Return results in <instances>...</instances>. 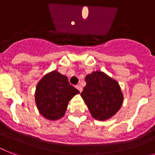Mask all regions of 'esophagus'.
<instances>
[{
    "label": "esophagus",
    "instance_id": "34e87169",
    "mask_svg": "<svg viewBox=\"0 0 155 155\" xmlns=\"http://www.w3.org/2000/svg\"><path fill=\"white\" fill-rule=\"evenodd\" d=\"M75 87H76V88H77V89L79 90V91H80V92H82L83 88H82V87H81V86H80V85H76V86H75Z\"/></svg>",
    "mask_w": 155,
    "mask_h": 155
}]
</instances>
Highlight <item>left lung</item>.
Segmentation results:
<instances>
[{
  "label": "left lung",
  "mask_w": 155,
  "mask_h": 155,
  "mask_svg": "<svg viewBox=\"0 0 155 155\" xmlns=\"http://www.w3.org/2000/svg\"><path fill=\"white\" fill-rule=\"evenodd\" d=\"M86 86L81 97L95 119L104 120L112 117L123 102L118 83L102 71H94L85 77Z\"/></svg>",
  "instance_id": "8db88e82"
}]
</instances>
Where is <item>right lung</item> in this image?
Wrapping results in <instances>:
<instances>
[{"instance_id": "1", "label": "right lung", "mask_w": 155, "mask_h": 155, "mask_svg": "<svg viewBox=\"0 0 155 155\" xmlns=\"http://www.w3.org/2000/svg\"><path fill=\"white\" fill-rule=\"evenodd\" d=\"M78 93L79 90L70 84L68 77L53 71L38 84L35 101L44 117L58 120L65 114L69 101Z\"/></svg>"}]
</instances>
